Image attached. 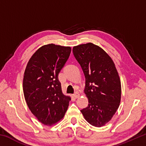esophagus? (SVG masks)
Masks as SVG:
<instances>
[{
	"label": "esophagus",
	"mask_w": 146,
	"mask_h": 146,
	"mask_svg": "<svg viewBox=\"0 0 146 146\" xmlns=\"http://www.w3.org/2000/svg\"><path fill=\"white\" fill-rule=\"evenodd\" d=\"M73 96H74V97H75V98H78V97H80V94H79L78 92H75V93L73 94Z\"/></svg>",
	"instance_id": "34e87169"
}]
</instances>
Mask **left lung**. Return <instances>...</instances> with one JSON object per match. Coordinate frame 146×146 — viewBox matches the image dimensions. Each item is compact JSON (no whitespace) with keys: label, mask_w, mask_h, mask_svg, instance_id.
<instances>
[{"label":"left lung","mask_w":146,"mask_h":146,"mask_svg":"<svg viewBox=\"0 0 146 146\" xmlns=\"http://www.w3.org/2000/svg\"><path fill=\"white\" fill-rule=\"evenodd\" d=\"M73 52L86 78L84 93L89 104L80 111L91 125L104 126L111 120L121 100V83L115 64L103 49L91 42L74 46Z\"/></svg>","instance_id":"obj_1"}]
</instances>
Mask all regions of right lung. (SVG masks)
I'll use <instances>...</instances> for the list:
<instances>
[{
    "label": "right lung",
    "mask_w": 146,
    "mask_h": 146,
    "mask_svg": "<svg viewBox=\"0 0 146 146\" xmlns=\"http://www.w3.org/2000/svg\"><path fill=\"white\" fill-rule=\"evenodd\" d=\"M71 51L70 46L47 44L38 49L27 64L24 98L31 112L44 125L59 122L68 108L71 97L63 94L58 76Z\"/></svg>",
    "instance_id": "obj_1"
}]
</instances>
